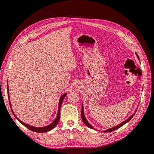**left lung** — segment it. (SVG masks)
Returning <instances> with one entry per match:
<instances>
[{
    "label": "left lung",
    "mask_w": 154,
    "mask_h": 154,
    "mask_svg": "<svg viewBox=\"0 0 154 154\" xmlns=\"http://www.w3.org/2000/svg\"><path fill=\"white\" fill-rule=\"evenodd\" d=\"M137 57H138V58H139V57H138V56H137ZM137 108H138V107H137ZM137 109H136V111H135L134 114L133 115H132L131 116H130V117L129 118H128L127 120L124 121L123 122H122V123L119 124V125H117V126H116V127H113V128H109V129H107V130H105L104 132H112V131H114V130H117L118 128H120V127H122L123 125H124L125 123H127V122H128L129 121L133 118V116L135 115V114H136V112ZM81 116H82V121H83V122L84 123V124H85L86 126H87L88 127H89V128H91L94 129V127H92V126H91V125L88 123V122H87V119H86V118H85V117L84 112H83V105H82V112H81Z\"/></svg>",
    "instance_id": "1"
}]
</instances>
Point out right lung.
<instances>
[{
  "mask_svg": "<svg viewBox=\"0 0 154 154\" xmlns=\"http://www.w3.org/2000/svg\"><path fill=\"white\" fill-rule=\"evenodd\" d=\"M7 88H8V99H9V102H10V107L11 109V102H10V94H9V88H8V84H7ZM67 95V93H66V94H63L61 97H60V101H59V104H58V114H57V118H56V119H54V121H53V122H52V123H51L50 125L46 126V127H32V126H30L29 125L27 124H26L24 123H23L22 122H21V121L18 119L16 116L15 115V114H14L13 110L11 109V111L13 113V115L15 116V117L19 121V122H20L23 125L25 126L26 127H27L28 129H29L30 130H31V131L32 132H39V133H43V132H48V131H50L51 130L53 129L57 125L59 120H60V109H61V106H62V101L64 99V97H66V96Z\"/></svg>",
  "mask_w": 154,
  "mask_h": 154,
  "instance_id": "right-lung-1",
  "label": "right lung"
}]
</instances>
